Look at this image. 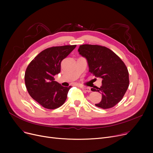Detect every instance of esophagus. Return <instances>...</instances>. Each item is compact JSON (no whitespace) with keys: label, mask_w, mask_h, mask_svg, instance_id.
Masks as SVG:
<instances>
[{"label":"esophagus","mask_w":153,"mask_h":153,"mask_svg":"<svg viewBox=\"0 0 153 153\" xmlns=\"http://www.w3.org/2000/svg\"><path fill=\"white\" fill-rule=\"evenodd\" d=\"M81 89L84 91L85 92H91V88L90 87H84V86H81Z\"/></svg>","instance_id":"34e87169"}]
</instances>
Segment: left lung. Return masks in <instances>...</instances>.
Returning a JSON list of instances; mask_svg holds the SVG:
<instances>
[{"mask_svg": "<svg viewBox=\"0 0 153 153\" xmlns=\"http://www.w3.org/2000/svg\"><path fill=\"white\" fill-rule=\"evenodd\" d=\"M78 51L86 58L91 73L102 79L100 87L91 89L102 96L100 102L95 106L103 109L114 107L123 99L129 86V73L125 63L105 46L82 45Z\"/></svg>", "mask_w": 153, "mask_h": 153, "instance_id": "obj_1", "label": "left lung"}]
</instances>
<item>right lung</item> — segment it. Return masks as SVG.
<instances>
[{
    "label": "right lung",
    "mask_w": 153,
    "mask_h": 153,
    "mask_svg": "<svg viewBox=\"0 0 153 153\" xmlns=\"http://www.w3.org/2000/svg\"><path fill=\"white\" fill-rule=\"evenodd\" d=\"M76 45L53 46L39 53L26 69L25 82L28 94L47 109L59 108L65 102L71 86L63 87L54 81L61 71V61Z\"/></svg>",
    "instance_id": "1"
}]
</instances>
